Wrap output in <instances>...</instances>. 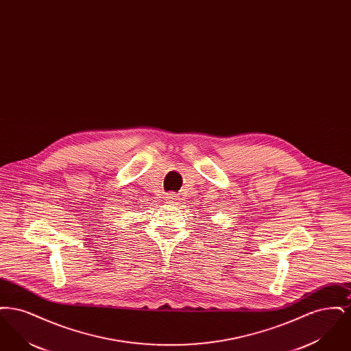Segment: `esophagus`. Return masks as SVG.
Here are the masks:
<instances>
[{"label":"esophagus","instance_id":"esophagus-1","mask_svg":"<svg viewBox=\"0 0 351 351\" xmlns=\"http://www.w3.org/2000/svg\"><path fill=\"white\" fill-rule=\"evenodd\" d=\"M165 200L168 204H172V205H179L180 204V197L176 196L175 193H168L167 196L165 197Z\"/></svg>","mask_w":351,"mask_h":351}]
</instances>
